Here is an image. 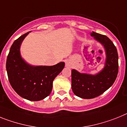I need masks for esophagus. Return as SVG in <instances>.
Instances as JSON below:
<instances>
[{
    "label": "esophagus",
    "instance_id": "esophagus-1",
    "mask_svg": "<svg viewBox=\"0 0 127 127\" xmlns=\"http://www.w3.org/2000/svg\"><path fill=\"white\" fill-rule=\"evenodd\" d=\"M65 66L66 67H69V66H70V64H69V62L67 61H66L65 62Z\"/></svg>",
    "mask_w": 127,
    "mask_h": 127
}]
</instances>
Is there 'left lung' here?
<instances>
[{
  "label": "left lung",
  "instance_id": "left-lung-1",
  "mask_svg": "<svg viewBox=\"0 0 127 127\" xmlns=\"http://www.w3.org/2000/svg\"><path fill=\"white\" fill-rule=\"evenodd\" d=\"M91 35L103 45L106 52L105 67L95 75L71 71L72 89L76 96L91 99L106 91L114 83L118 73V55L113 42L107 36L93 32Z\"/></svg>",
  "mask_w": 127,
  "mask_h": 127
}]
</instances>
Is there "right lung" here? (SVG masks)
<instances>
[{"label": "right lung", "mask_w": 127, "mask_h": 127, "mask_svg": "<svg viewBox=\"0 0 127 127\" xmlns=\"http://www.w3.org/2000/svg\"><path fill=\"white\" fill-rule=\"evenodd\" d=\"M26 34L17 39L9 50L6 71L9 83L19 96L30 101H40L50 95L54 79L64 68L65 63L53 66H32L21 57L20 48Z\"/></svg>", "instance_id": "right-lung-1"}]
</instances>
